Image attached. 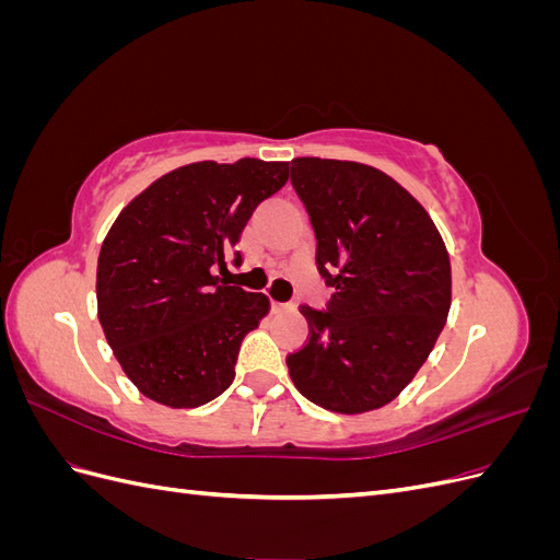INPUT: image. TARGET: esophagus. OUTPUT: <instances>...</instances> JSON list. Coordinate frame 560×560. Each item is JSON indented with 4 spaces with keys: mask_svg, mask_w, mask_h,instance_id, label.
<instances>
[{
    "mask_svg": "<svg viewBox=\"0 0 560 560\" xmlns=\"http://www.w3.org/2000/svg\"><path fill=\"white\" fill-rule=\"evenodd\" d=\"M270 308H273V313H290V311H294V303L273 301V303H270Z\"/></svg>",
    "mask_w": 560,
    "mask_h": 560,
    "instance_id": "esophagus-1",
    "label": "esophagus"
}]
</instances>
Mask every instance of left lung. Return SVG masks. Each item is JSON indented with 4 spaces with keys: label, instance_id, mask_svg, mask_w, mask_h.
I'll list each match as a JSON object with an SVG mask.
<instances>
[{
    "label": "left lung",
    "instance_id": "8db88e82",
    "mask_svg": "<svg viewBox=\"0 0 560 560\" xmlns=\"http://www.w3.org/2000/svg\"><path fill=\"white\" fill-rule=\"evenodd\" d=\"M292 184L315 229L327 311L287 354L299 393L334 413L393 401L425 364L451 308V259L420 202L378 167L301 156Z\"/></svg>",
    "mask_w": 560,
    "mask_h": 560
}]
</instances>
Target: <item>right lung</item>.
I'll return each instance as SVG.
<instances>
[{
    "label": "right lung",
    "instance_id": "1",
    "mask_svg": "<svg viewBox=\"0 0 560 560\" xmlns=\"http://www.w3.org/2000/svg\"><path fill=\"white\" fill-rule=\"evenodd\" d=\"M287 179L284 161H198L151 182L118 212L97 257V319L144 397L196 409L233 383L243 338L270 301L214 270H226L254 208Z\"/></svg>",
    "mask_w": 560,
    "mask_h": 560
}]
</instances>
